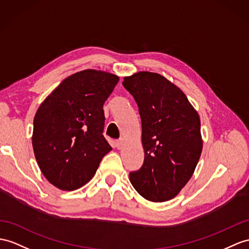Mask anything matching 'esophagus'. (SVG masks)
Returning <instances> with one entry per match:
<instances>
[{"mask_svg":"<svg viewBox=\"0 0 249 249\" xmlns=\"http://www.w3.org/2000/svg\"><path fill=\"white\" fill-rule=\"evenodd\" d=\"M115 144H116V148H117V149H121V148L124 147V139H123V138L118 139V141H116V142H115Z\"/></svg>","mask_w":249,"mask_h":249,"instance_id":"1","label":"esophagus"}]
</instances>
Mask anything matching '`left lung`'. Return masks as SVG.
Returning a JSON list of instances; mask_svg holds the SVG:
<instances>
[{
  "label": "left lung",
  "mask_w": 249,
  "mask_h": 249,
  "mask_svg": "<svg viewBox=\"0 0 249 249\" xmlns=\"http://www.w3.org/2000/svg\"><path fill=\"white\" fill-rule=\"evenodd\" d=\"M123 86L138 106L144 150L142 166L129 174L131 184L151 202L169 201L188 183L201 156L198 114L160 74L139 71L125 77Z\"/></svg>",
  "instance_id": "obj_1"
}]
</instances>
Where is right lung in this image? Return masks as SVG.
<instances>
[{"label":"right lung","mask_w":249,"mask_h":249,"mask_svg":"<svg viewBox=\"0 0 249 249\" xmlns=\"http://www.w3.org/2000/svg\"><path fill=\"white\" fill-rule=\"evenodd\" d=\"M119 78L87 70L59 84L34 119L33 147L46 179L61 190H76L94 177L112 147L104 136V104Z\"/></svg>","instance_id":"1"}]
</instances>
